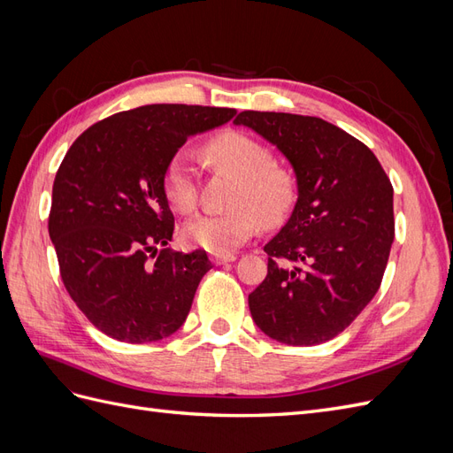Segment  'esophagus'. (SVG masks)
<instances>
[{"instance_id":"esophagus-1","label":"esophagus","mask_w":453,"mask_h":453,"mask_svg":"<svg viewBox=\"0 0 453 453\" xmlns=\"http://www.w3.org/2000/svg\"><path fill=\"white\" fill-rule=\"evenodd\" d=\"M236 260V255H211V263L221 266V265H226V263H234Z\"/></svg>"}]
</instances>
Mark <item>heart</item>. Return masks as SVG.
<instances>
[{
	"instance_id": "obj_1",
	"label": "heart",
	"mask_w": 453,
	"mask_h": 453,
	"mask_svg": "<svg viewBox=\"0 0 453 453\" xmlns=\"http://www.w3.org/2000/svg\"><path fill=\"white\" fill-rule=\"evenodd\" d=\"M203 155L215 168L238 177L225 213H203L185 225L183 238L190 248L213 255H230L248 243L266 225H280L296 202L295 173L273 162L272 150L243 132H223L203 145ZM164 195L175 211L190 213L198 203L193 160L175 153L164 172Z\"/></svg>"
}]
</instances>
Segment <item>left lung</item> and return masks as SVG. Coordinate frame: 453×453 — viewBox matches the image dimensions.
Returning <instances> with one entry per match:
<instances>
[{"instance_id": "8db88e82", "label": "left lung", "mask_w": 453, "mask_h": 453, "mask_svg": "<svg viewBox=\"0 0 453 453\" xmlns=\"http://www.w3.org/2000/svg\"><path fill=\"white\" fill-rule=\"evenodd\" d=\"M234 125L276 145L296 177L289 221L265 245L251 318L281 344H323L380 289L395 238L389 177L365 143L323 119L242 111Z\"/></svg>"}]
</instances>
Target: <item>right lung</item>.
Masks as SVG:
<instances>
[{
	"instance_id": "obj_1",
	"label": "right lung",
	"mask_w": 453,
	"mask_h": 453,
	"mask_svg": "<svg viewBox=\"0 0 453 453\" xmlns=\"http://www.w3.org/2000/svg\"><path fill=\"white\" fill-rule=\"evenodd\" d=\"M236 109L153 104L96 122L67 150L52 185L49 236L62 281L88 321L119 342L147 344L180 328L205 251L173 253L164 172L190 135Z\"/></svg>"
}]
</instances>
